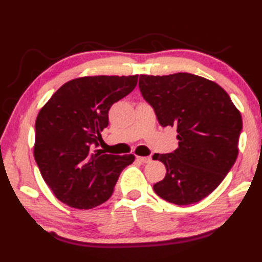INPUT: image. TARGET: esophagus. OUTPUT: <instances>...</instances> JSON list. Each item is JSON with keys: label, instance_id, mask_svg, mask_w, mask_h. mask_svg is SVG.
Masks as SVG:
<instances>
[{"label": "esophagus", "instance_id": "esophagus-1", "mask_svg": "<svg viewBox=\"0 0 262 262\" xmlns=\"http://www.w3.org/2000/svg\"><path fill=\"white\" fill-rule=\"evenodd\" d=\"M137 162H140L142 164H147L151 162V157H142V156H136Z\"/></svg>", "mask_w": 262, "mask_h": 262}]
</instances>
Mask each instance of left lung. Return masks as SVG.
<instances>
[{
	"instance_id": "1",
	"label": "left lung",
	"mask_w": 262,
	"mask_h": 262,
	"mask_svg": "<svg viewBox=\"0 0 262 262\" xmlns=\"http://www.w3.org/2000/svg\"><path fill=\"white\" fill-rule=\"evenodd\" d=\"M139 86L161 126H176L178 132L173 152L152 156L166 167L165 178L154 185L155 193L178 206L201 201L236 162L241 112L223 88L198 75H140Z\"/></svg>"
}]
</instances>
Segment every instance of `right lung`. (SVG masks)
I'll return each instance as SVG.
<instances>
[{"label": "right lung", "mask_w": 262, "mask_h": 262, "mask_svg": "<svg viewBox=\"0 0 262 262\" xmlns=\"http://www.w3.org/2000/svg\"><path fill=\"white\" fill-rule=\"evenodd\" d=\"M139 75L85 76L64 83L35 120L33 155L45 183L61 202L92 209L107 201L134 155L98 148L114 103L134 90Z\"/></svg>", "instance_id": "obj_1"}]
</instances>
